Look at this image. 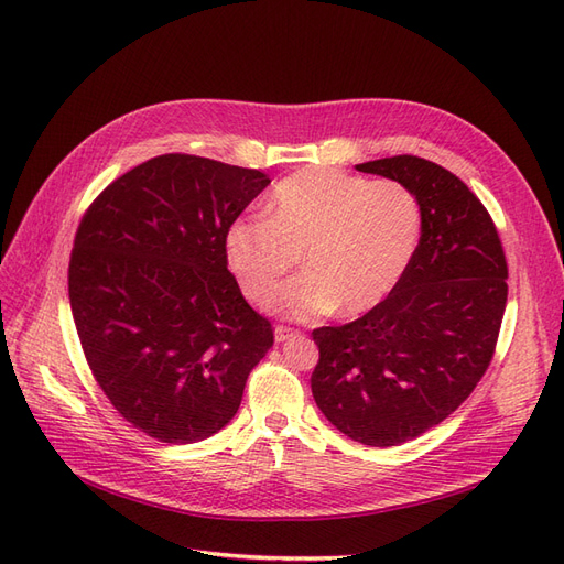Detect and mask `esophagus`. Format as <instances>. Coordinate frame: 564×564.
Instances as JSON below:
<instances>
[{"instance_id":"1","label":"esophagus","mask_w":564,"mask_h":564,"mask_svg":"<svg viewBox=\"0 0 564 564\" xmlns=\"http://www.w3.org/2000/svg\"><path fill=\"white\" fill-rule=\"evenodd\" d=\"M299 334H301L299 329L284 327V324H280V327H275V340H278V344H284V340H289V338H296Z\"/></svg>"}]
</instances>
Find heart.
Listing matches in <instances>:
<instances>
[{
	"label": "heart",
	"instance_id": "b5f03b06",
	"mask_svg": "<svg viewBox=\"0 0 564 564\" xmlns=\"http://www.w3.org/2000/svg\"><path fill=\"white\" fill-rule=\"evenodd\" d=\"M419 232L421 207L406 185L311 166L275 185L265 218L235 220L226 253L256 303L268 301L302 256L310 272L271 295L278 315L313 319L334 308L362 315L395 289Z\"/></svg>",
	"mask_w": 564,
	"mask_h": 564
}]
</instances>
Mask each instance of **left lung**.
<instances>
[{
    "label": "left lung",
    "instance_id": "8db88e82",
    "mask_svg": "<svg viewBox=\"0 0 564 564\" xmlns=\"http://www.w3.org/2000/svg\"><path fill=\"white\" fill-rule=\"evenodd\" d=\"M406 185L421 240L395 289L369 313L313 332L319 412L369 447H395L445 421L480 383L497 348L508 265L497 226L468 185L414 155L357 164Z\"/></svg>",
    "mask_w": 564,
    "mask_h": 564
}]
</instances>
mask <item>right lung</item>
Here are the masks:
<instances>
[{"instance_id": "1", "label": "right lung", "mask_w": 564, "mask_h": 564, "mask_svg": "<svg viewBox=\"0 0 564 564\" xmlns=\"http://www.w3.org/2000/svg\"><path fill=\"white\" fill-rule=\"evenodd\" d=\"M268 183L172 152L112 181L82 216L67 292L84 357L119 416L166 445L224 429L275 340L226 253L228 228Z\"/></svg>"}]
</instances>
